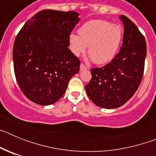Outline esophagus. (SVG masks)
Wrapping results in <instances>:
<instances>
[{"label":"esophagus","mask_w":156,"mask_h":156,"mask_svg":"<svg viewBox=\"0 0 156 156\" xmlns=\"http://www.w3.org/2000/svg\"><path fill=\"white\" fill-rule=\"evenodd\" d=\"M87 69V66H85L84 64H83V63H81V64H80V70Z\"/></svg>","instance_id":"esophagus-1"}]
</instances>
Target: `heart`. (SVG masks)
<instances>
[{"label":"heart","mask_w":156,"mask_h":156,"mask_svg":"<svg viewBox=\"0 0 156 156\" xmlns=\"http://www.w3.org/2000/svg\"><path fill=\"white\" fill-rule=\"evenodd\" d=\"M78 35L69 37L72 51L76 55L84 53L95 64H105L115 57L123 38V30L119 25L105 20H91L78 30Z\"/></svg>","instance_id":"1"}]
</instances>
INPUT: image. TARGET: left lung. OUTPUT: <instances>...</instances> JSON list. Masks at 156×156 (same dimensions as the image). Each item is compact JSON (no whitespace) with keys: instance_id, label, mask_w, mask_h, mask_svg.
<instances>
[{"instance_id":"obj_1","label":"left lung","mask_w":156,"mask_h":156,"mask_svg":"<svg viewBox=\"0 0 156 156\" xmlns=\"http://www.w3.org/2000/svg\"><path fill=\"white\" fill-rule=\"evenodd\" d=\"M124 26L122 44L109 63L92 68L91 79L85 86L96 105L105 108L120 107L134 94L143 77L147 45L137 26L126 16H120Z\"/></svg>"}]
</instances>
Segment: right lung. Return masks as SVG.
Instances as JSON below:
<instances>
[{
    "mask_svg": "<svg viewBox=\"0 0 156 156\" xmlns=\"http://www.w3.org/2000/svg\"><path fill=\"white\" fill-rule=\"evenodd\" d=\"M79 13L46 9L25 23L13 46L14 71L25 96L41 105L62 97L80 61L69 49Z\"/></svg>",
    "mask_w": 156,
    "mask_h": 156,
    "instance_id": "1",
    "label": "right lung"
}]
</instances>
